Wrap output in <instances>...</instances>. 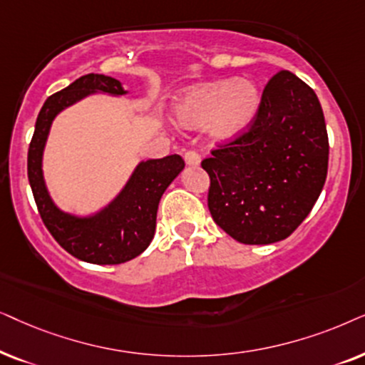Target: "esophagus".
I'll use <instances>...</instances> for the list:
<instances>
[{"label": "esophagus", "instance_id": "1", "mask_svg": "<svg viewBox=\"0 0 365 365\" xmlns=\"http://www.w3.org/2000/svg\"><path fill=\"white\" fill-rule=\"evenodd\" d=\"M183 158H185V163L190 165V167H197V165H200V162H202L200 155H198L197 152H193V150L187 152L185 157H183Z\"/></svg>", "mask_w": 365, "mask_h": 365}]
</instances>
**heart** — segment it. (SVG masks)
Masks as SVG:
<instances>
[{
	"label": "heart",
	"mask_w": 365,
	"mask_h": 365,
	"mask_svg": "<svg viewBox=\"0 0 365 365\" xmlns=\"http://www.w3.org/2000/svg\"><path fill=\"white\" fill-rule=\"evenodd\" d=\"M260 105L254 81L218 80L188 88L175 101V116L185 128L208 125L210 135L220 142L237 138L249 128Z\"/></svg>",
	"instance_id": "b5f03b06"
}]
</instances>
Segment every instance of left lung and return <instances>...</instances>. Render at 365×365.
Masks as SVG:
<instances>
[{
	"instance_id": "8db88e82",
	"label": "left lung",
	"mask_w": 365,
	"mask_h": 365,
	"mask_svg": "<svg viewBox=\"0 0 365 365\" xmlns=\"http://www.w3.org/2000/svg\"><path fill=\"white\" fill-rule=\"evenodd\" d=\"M217 147L202 162L213 222L240 244L287 239L327 178L329 137L314 90L294 73L279 71L262 91L249 128Z\"/></svg>"
}]
</instances>
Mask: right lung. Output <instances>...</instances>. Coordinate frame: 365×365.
Here are the masks:
<instances>
[{
	"instance_id": "1",
	"label": "right lung",
	"mask_w": 365,
	"mask_h": 365,
	"mask_svg": "<svg viewBox=\"0 0 365 365\" xmlns=\"http://www.w3.org/2000/svg\"><path fill=\"white\" fill-rule=\"evenodd\" d=\"M95 91L125 95L118 80L105 75L80 76L45 101L28 148V180L45 227L58 244L76 259L98 265L123 264L138 257L155 235L160 198L185 167L180 155L147 160L135 168L120 195L93 217L63 213L48 195L41 157L51 121L63 108Z\"/></svg>"
}]
</instances>
